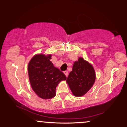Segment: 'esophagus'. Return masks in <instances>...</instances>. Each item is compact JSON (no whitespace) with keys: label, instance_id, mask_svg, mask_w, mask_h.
Returning a JSON list of instances; mask_svg holds the SVG:
<instances>
[{"label":"esophagus","instance_id":"obj_1","mask_svg":"<svg viewBox=\"0 0 127 127\" xmlns=\"http://www.w3.org/2000/svg\"><path fill=\"white\" fill-rule=\"evenodd\" d=\"M64 73L65 74V75L66 77H67V76H68V71H64Z\"/></svg>","mask_w":127,"mask_h":127}]
</instances>
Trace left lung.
I'll return each mask as SVG.
<instances>
[{
	"instance_id": "left-lung-1",
	"label": "left lung",
	"mask_w": 127,
	"mask_h": 127,
	"mask_svg": "<svg viewBox=\"0 0 127 127\" xmlns=\"http://www.w3.org/2000/svg\"><path fill=\"white\" fill-rule=\"evenodd\" d=\"M95 80L93 67L82 58L74 62L72 71L67 78V83L74 95H85L91 89Z\"/></svg>"
}]
</instances>
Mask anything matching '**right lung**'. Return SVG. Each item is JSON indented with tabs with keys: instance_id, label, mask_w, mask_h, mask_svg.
Masks as SVG:
<instances>
[{
	"instance_id": "add662e5",
	"label": "right lung",
	"mask_w": 127,
	"mask_h": 127,
	"mask_svg": "<svg viewBox=\"0 0 127 127\" xmlns=\"http://www.w3.org/2000/svg\"><path fill=\"white\" fill-rule=\"evenodd\" d=\"M51 55L37 54L28 64V74L33 91L42 99H47L56 95L58 84L66 80V76L50 61Z\"/></svg>"
}]
</instances>
